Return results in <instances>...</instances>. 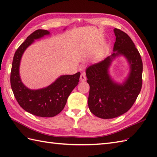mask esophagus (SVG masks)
Masks as SVG:
<instances>
[{"label":"esophagus","instance_id":"esophagus-1","mask_svg":"<svg viewBox=\"0 0 157 157\" xmlns=\"http://www.w3.org/2000/svg\"><path fill=\"white\" fill-rule=\"evenodd\" d=\"M79 79H80L81 82H85L86 80V77L85 75V74H84V73H82V74L80 75V78H79Z\"/></svg>","mask_w":157,"mask_h":157}]
</instances>
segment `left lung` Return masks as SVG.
<instances>
[{"label":"left lung","instance_id":"obj_1","mask_svg":"<svg viewBox=\"0 0 157 157\" xmlns=\"http://www.w3.org/2000/svg\"><path fill=\"white\" fill-rule=\"evenodd\" d=\"M115 42L111 55L86 70L90 85V111L101 119H113L128 112L140 92L143 65L140 55L129 36L115 28ZM123 56L130 66L128 78L119 84L112 79L109 68L118 56Z\"/></svg>","mask_w":157,"mask_h":157}]
</instances>
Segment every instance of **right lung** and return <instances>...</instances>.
<instances>
[{
  "instance_id": "obj_1",
  "label": "right lung",
  "mask_w": 157,
  "mask_h": 157,
  "mask_svg": "<svg viewBox=\"0 0 157 157\" xmlns=\"http://www.w3.org/2000/svg\"><path fill=\"white\" fill-rule=\"evenodd\" d=\"M50 35V32L38 29L29 35L19 46L13 56L11 72V86L21 107L31 114L41 117H52L62 111L69 94L79 81L80 73L61 75L47 87L32 90L23 84L19 75L20 62L23 52L34 40Z\"/></svg>"
}]
</instances>
